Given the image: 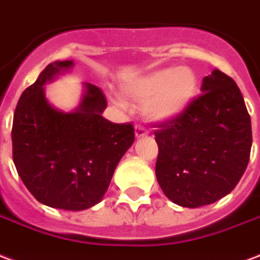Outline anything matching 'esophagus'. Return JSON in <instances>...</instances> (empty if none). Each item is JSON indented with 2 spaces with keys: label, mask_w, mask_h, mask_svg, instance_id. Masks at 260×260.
Segmentation results:
<instances>
[{
  "label": "esophagus",
  "mask_w": 260,
  "mask_h": 260,
  "mask_svg": "<svg viewBox=\"0 0 260 260\" xmlns=\"http://www.w3.org/2000/svg\"><path fill=\"white\" fill-rule=\"evenodd\" d=\"M134 134H136V137L137 138L145 137V136H148V130L145 127H143V126L137 124V126L134 127Z\"/></svg>",
  "instance_id": "esophagus-1"
}]
</instances>
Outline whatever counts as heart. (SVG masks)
Listing matches in <instances>:
<instances>
[{
  "label": "heart",
  "mask_w": 260,
  "mask_h": 260,
  "mask_svg": "<svg viewBox=\"0 0 260 260\" xmlns=\"http://www.w3.org/2000/svg\"><path fill=\"white\" fill-rule=\"evenodd\" d=\"M197 76L188 68H164L137 77L124 86L133 100L144 102V115L152 122L180 116L197 92ZM120 104V100H115Z\"/></svg>",
  "instance_id": "1"
}]
</instances>
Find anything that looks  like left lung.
<instances>
[{
    "instance_id": "left-lung-1",
    "label": "left lung",
    "mask_w": 260,
    "mask_h": 260,
    "mask_svg": "<svg viewBox=\"0 0 260 260\" xmlns=\"http://www.w3.org/2000/svg\"><path fill=\"white\" fill-rule=\"evenodd\" d=\"M180 116L155 130L156 179L164 194L200 208L234 190L249 162L251 116L236 81L215 69Z\"/></svg>"
}]
</instances>
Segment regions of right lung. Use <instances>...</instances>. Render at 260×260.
I'll use <instances>...</instances> for the list:
<instances>
[{"mask_svg": "<svg viewBox=\"0 0 260 260\" xmlns=\"http://www.w3.org/2000/svg\"><path fill=\"white\" fill-rule=\"evenodd\" d=\"M72 68L73 60L50 63L22 92L13 115L12 155L19 177L39 202L84 210L107 192L119 160L134 143V127L102 116L107 98L90 83H84L77 109L52 107L44 84Z\"/></svg>", "mask_w": 260, "mask_h": 260, "instance_id": "1", "label": "right lung"}]
</instances>
